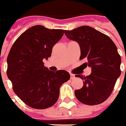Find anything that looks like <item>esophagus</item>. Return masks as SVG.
Returning a JSON list of instances; mask_svg holds the SVG:
<instances>
[{
	"mask_svg": "<svg viewBox=\"0 0 126 126\" xmlns=\"http://www.w3.org/2000/svg\"><path fill=\"white\" fill-rule=\"evenodd\" d=\"M70 79H74L75 78V75H73V74H70Z\"/></svg>",
	"mask_w": 126,
	"mask_h": 126,
	"instance_id": "34e87169",
	"label": "esophagus"
}]
</instances>
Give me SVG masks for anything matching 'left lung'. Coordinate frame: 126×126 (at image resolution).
I'll list each match as a JSON object with an SVG mask.
<instances>
[{
	"label": "left lung",
	"instance_id": "8db88e82",
	"mask_svg": "<svg viewBox=\"0 0 126 126\" xmlns=\"http://www.w3.org/2000/svg\"><path fill=\"white\" fill-rule=\"evenodd\" d=\"M68 39L77 42L81 49L80 60L92 68L90 75H76L83 81V86L75 91L79 101L87 105H96L105 101L113 92L121 75V57L115 44L98 30L83 26L72 30H64Z\"/></svg>",
	"mask_w": 126,
	"mask_h": 126
}]
</instances>
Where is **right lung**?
Returning <instances> with one entry per match:
<instances>
[{
	"instance_id": "add662e5",
	"label": "right lung",
	"mask_w": 126,
	"mask_h": 126,
	"mask_svg": "<svg viewBox=\"0 0 126 126\" xmlns=\"http://www.w3.org/2000/svg\"><path fill=\"white\" fill-rule=\"evenodd\" d=\"M63 34L64 30L36 25L22 33L11 48L7 60L8 78L16 95L33 109L53 106L59 98L60 87L70 79L67 71L49 70L43 62L51 57L53 45Z\"/></svg>"
}]
</instances>
